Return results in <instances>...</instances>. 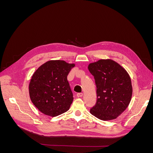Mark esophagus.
I'll use <instances>...</instances> for the list:
<instances>
[{"mask_svg":"<svg viewBox=\"0 0 153 153\" xmlns=\"http://www.w3.org/2000/svg\"><path fill=\"white\" fill-rule=\"evenodd\" d=\"M83 93H82V92H80V93H78L77 94H76V96H77V97L78 98H81V97H82L83 96Z\"/></svg>","mask_w":153,"mask_h":153,"instance_id":"obj_1","label":"esophagus"}]
</instances>
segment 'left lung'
<instances>
[{"instance_id":"left-lung-1","label":"left lung","mask_w":153,"mask_h":153,"mask_svg":"<svg viewBox=\"0 0 153 153\" xmlns=\"http://www.w3.org/2000/svg\"><path fill=\"white\" fill-rule=\"evenodd\" d=\"M89 71L94 76L97 101L90 112L103 121L116 119L128 107L132 96L131 78L118 63L101 59L91 63Z\"/></svg>"}]
</instances>
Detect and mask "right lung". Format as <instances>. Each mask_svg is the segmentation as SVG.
Here are the masks:
<instances>
[{
    "label": "right lung",
    "instance_id": "obj_1",
    "mask_svg": "<svg viewBox=\"0 0 153 153\" xmlns=\"http://www.w3.org/2000/svg\"><path fill=\"white\" fill-rule=\"evenodd\" d=\"M74 64L49 61L34 72L29 84L32 102L40 112L55 117L67 112L73 100L67 76Z\"/></svg>",
    "mask_w": 153,
    "mask_h": 153
}]
</instances>
